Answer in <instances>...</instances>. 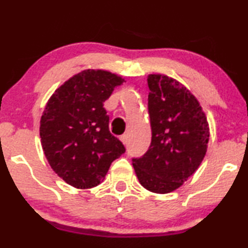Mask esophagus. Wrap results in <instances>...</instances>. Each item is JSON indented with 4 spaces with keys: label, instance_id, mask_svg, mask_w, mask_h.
Returning a JSON list of instances; mask_svg holds the SVG:
<instances>
[{
    "label": "esophagus",
    "instance_id": "34e87169",
    "mask_svg": "<svg viewBox=\"0 0 248 248\" xmlns=\"http://www.w3.org/2000/svg\"><path fill=\"white\" fill-rule=\"evenodd\" d=\"M121 141L123 142V144H127V135L126 134H123L121 135Z\"/></svg>",
    "mask_w": 248,
    "mask_h": 248
}]
</instances>
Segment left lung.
I'll list each match as a JSON object with an SVG mask.
<instances>
[{
	"mask_svg": "<svg viewBox=\"0 0 248 248\" xmlns=\"http://www.w3.org/2000/svg\"><path fill=\"white\" fill-rule=\"evenodd\" d=\"M148 87L151 143L142 157L132 161L140 184L165 194L178 188L201 165L209 124L198 99L178 81L150 74Z\"/></svg>",
	"mask_w": 248,
	"mask_h": 248,
	"instance_id": "obj_1",
	"label": "left lung"
}]
</instances>
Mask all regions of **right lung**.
Segmentation results:
<instances>
[{
  "instance_id": "1",
  "label": "right lung",
  "mask_w": 248,
  "mask_h": 248,
  "mask_svg": "<svg viewBox=\"0 0 248 248\" xmlns=\"http://www.w3.org/2000/svg\"><path fill=\"white\" fill-rule=\"evenodd\" d=\"M124 79L84 70L65 81L47 101L39 133L53 170L77 188L99 185L125 148L110 133L104 103Z\"/></svg>"
}]
</instances>
